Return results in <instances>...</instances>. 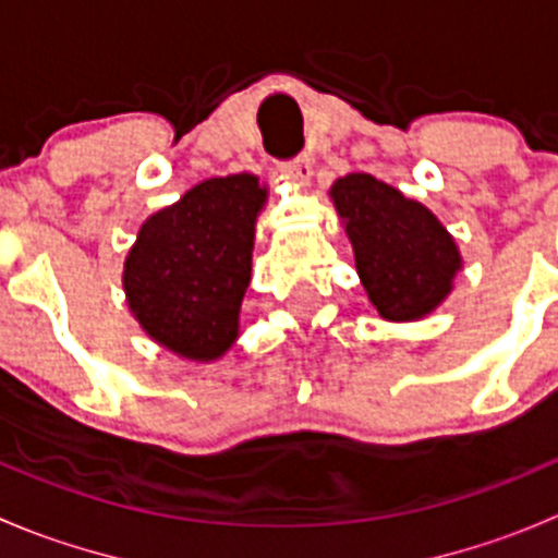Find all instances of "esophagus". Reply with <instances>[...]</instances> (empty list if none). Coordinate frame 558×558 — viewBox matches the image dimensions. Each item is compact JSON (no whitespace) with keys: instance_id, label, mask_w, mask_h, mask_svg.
<instances>
[{"instance_id":"1","label":"esophagus","mask_w":558,"mask_h":558,"mask_svg":"<svg viewBox=\"0 0 558 558\" xmlns=\"http://www.w3.org/2000/svg\"><path fill=\"white\" fill-rule=\"evenodd\" d=\"M280 172H283L289 180H294L296 185H307L313 178V165L311 159L300 156V159H291L286 161V165H280Z\"/></svg>"}]
</instances>
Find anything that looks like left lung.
Masks as SVG:
<instances>
[{
  "mask_svg": "<svg viewBox=\"0 0 558 558\" xmlns=\"http://www.w3.org/2000/svg\"><path fill=\"white\" fill-rule=\"evenodd\" d=\"M329 199L380 318L421 320L448 300L464 262L453 234L429 207L367 172L337 178Z\"/></svg>",
  "mask_w": 558,
  "mask_h": 558,
  "instance_id": "1",
  "label": "left lung"
}]
</instances>
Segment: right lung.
Listing matches in <instances>:
<instances>
[{"mask_svg": "<svg viewBox=\"0 0 558 558\" xmlns=\"http://www.w3.org/2000/svg\"><path fill=\"white\" fill-rule=\"evenodd\" d=\"M256 174L210 178L140 227L123 262V294L145 335L189 362H218L240 335L256 218Z\"/></svg>", "mask_w": 558, "mask_h": 558, "instance_id": "1", "label": "right lung"}]
</instances>
